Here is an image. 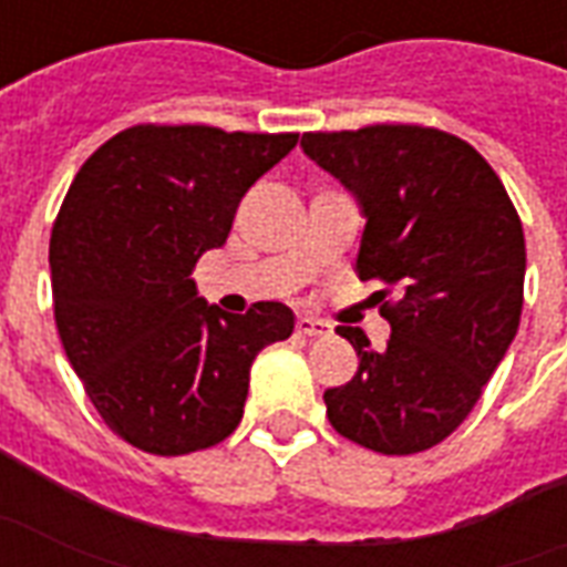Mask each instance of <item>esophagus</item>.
<instances>
[{
    "label": "esophagus",
    "mask_w": 567,
    "mask_h": 567,
    "mask_svg": "<svg viewBox=\"0 0 567 567\" xmlns=\"http://www.w3.org/2000/svg\"><path fill=\"white\" fill-rule=\"evenodd\" d=\"M296 332L311 334V338H323V334H329V323L317 320V317H299L296 320Z\"/></svg>",
    "instance_id": "esophagus-1"
}]
</instances>
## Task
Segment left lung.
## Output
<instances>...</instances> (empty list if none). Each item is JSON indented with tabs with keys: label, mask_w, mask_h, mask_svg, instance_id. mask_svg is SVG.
Segmentation results:
<instances>
[{
	"label": "left lung",
	"mask_w": 567,
	"mask_h": 567,
	"mask_svg": "<svg viewBox=\"0 0 567 567\" xmlns=\"http://www.w3.org/2000/svg\"><path fill=\"white\" fill-rule=\"evenodd\" d=\"M301 147L357 193L369 217L357 271L383 284L374 299L392 326L380 350L362 329H334L359 369L323 392L326 416L383 456L435 447L471 414L519 329V214L493 165L435 126L305 132Z\"/></svg>",
	"instance_id": "left-lung-1"
}]
</instances>
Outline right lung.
<instances>
[{
  "instance_id": "right-lung-1",
  "label": "right lung",
  "mask_w": 567,
  "mask_h": 567,
  "mask_svg": "<svg viewBox=\"0 0 567 567\" xmlns=\"http://www.w3.org/2000/svg\"><path fill=\"white\" fill-rule=\"evenodd\" d=\"M299 132L138 123L74 175L51 233L53 320L99 416L153 456L214 447L241 423L250 365L292 311L223 313L189 271Z\"/></svg>"
}]
</instances>
